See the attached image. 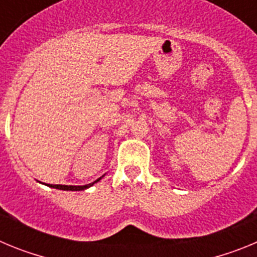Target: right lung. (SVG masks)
<instances>
[{"label":"right lung","mask_w":257,"mask_h":257,"mask_svg":"<svg viewBox=\"0 0 257 257\" xmlns=\"http://www.w3.org/2000/svg\"><path fill=\"white\" fill-rule=\"evenodd\" d=\"M103 176H101V178H103ZM101 178H99L97 180H95L94 183L86 184V185H61V184H45V185H47V187H50V188H54V189L72 190V192H77V190H85V189H87V188L92 187L95 183H97L99 180H101Z\"/></svg>","instance_id":"add662e5"}]
</instances>
